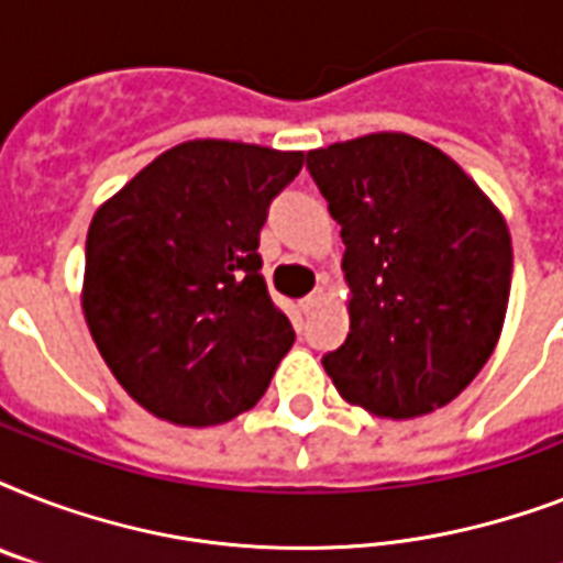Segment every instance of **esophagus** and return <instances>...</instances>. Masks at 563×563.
Here are the masks:
<instances>
[{
	"mask_svg": "<svg viewBox=\"0 0 563 563\" xmlns=\"http://www.w3.org/2000/svg\"><path fill=\"white\" fill-rule=\"evenodd\" d=\"M321 300H324V289H316L312 295H307V298L300 300V309H303V312H312Z\"/></svg>",
	"mask_w": 563,
	"mask_h": 563,
	"instance_id": "1",
	"label": "esophagus"
}]
</instances>
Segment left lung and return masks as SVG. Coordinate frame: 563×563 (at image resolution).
Segmentation results:
<instances>
[{
	"mask_svg": "<svg viewBox=\"0 0 563 563\" xmlns=\"http://www.w3.org/2000/svg\"><path fill=\"white\" fill-rule=\"evenodd\" d=\"M342 224L351 333L327 353L335 391L376 418L441 409L497 347L511 291L503 212L418 136L365 134L307 154Z\"/></svg>",
	"mask_w": 563,
	"mask_h": 563,
	"instance_id": "left-lung-1",
	"label": "left lung"
}]
</instances>
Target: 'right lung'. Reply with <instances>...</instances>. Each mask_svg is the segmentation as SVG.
Returning a JSON list of instances; mask_svg holds the SVG:
<instances>
[{"label": "right lung", "instance_id": "obj_1", "mask_svg": "<svg viewBox=\"0 0 563 563\" xmlns=\"http://www.w3.org/2000/svg\"><path fill=\"white\" fill-rule=\"evenodd\" d=\"M303 152L189 140L87 230L81 307L110 374L154 418L216 427L265 394L295 342L260 274L268 203Z\"/></svg>", "mask_w": 563, "mask_h": 563}]
</instances>
